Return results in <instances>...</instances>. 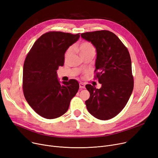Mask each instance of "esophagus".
I'll use <instances>...</instances> for the list:
<instances>
[{
  "instance_id": "1",
  "label": "esophagus",
  "mask_w": 158,
  "mask_h": 158,
  "mask_svg": "<svg viewBox=\"0 0 158 158\" xmlns=\"http://www.w3.org/2000/svg\"><path fill=\"white\" fill-rule=\"evenodd\" d=\"M79 87H80V88H85V85L84 83H82V82H80Z\"/></svg>"
}]
</instances>
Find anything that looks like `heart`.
Masks as SVG:
<instances>
[{
  "mask_svg": "<svg viewBox=\"0 0 158 158\" xmlns=\"http://www.w3.org/2000/svg\"><path fill=\"white\" fill-rule=\"evenodd\" d=\"M75 49L79 52L81 57L90 54H95V47L92 44L88 42V41L82 42L79 45L75 47ZM72 53H73V48L70 47L67 50V51H66L65 53V59L66 60L69 59V58L70 57V56L72 55Z\"/></svg>",
  "mask_w": 158,
  "mask_h": 158,
  "instance_id": "1",
  "label": "heart"
}]
</instances>
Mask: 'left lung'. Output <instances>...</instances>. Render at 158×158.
<instances>
[{
  "mask_svg": "<svg viewBox=\"0 0 158 158\" xmlns=\"http://www.w3.org/2000/svg\"><path fill=\"white\" fill-rule=\"evenodd\" d=\"M97 52L96 77L101 88L86 85L90 94L86 101L88 112L102 120L117 116L126 106L133 90L131 60L127 48L114 33L97 31L82 33Z\"/></svg>",
  "mask_w": 158,
  "mask_h": 158,
  "instance_id": "obj_1",
  "label": "left lung"
}]
</instances>
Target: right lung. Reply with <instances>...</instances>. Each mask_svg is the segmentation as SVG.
<instances>
[{
	"label": "right lung",
	"mask_w": 158,
	"mask_h": 158,
	"mask_svg": "<svg viewBox=\"0 0 158 158\" xmlns=\"http://www.w3.org/2000/svg\"><path fill=\"white\" fill-rule=\"evenodd\" d=\"M79 33L48 32L32 47L23 69V90L27 102L39 115L47 119L67 111L79 88L77 81H59L57 70L63 66L64 54L79 40Z\"/></svg>",
	"instance_id": "1"
}]
</instances>
